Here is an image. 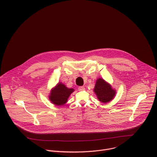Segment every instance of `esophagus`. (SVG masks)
Segmentation results:
<instances>
[{
    "instance_id": "obj_1",
    "label": "esophagus",
    "mask_w": 157,
    "mask_h": 157,
    "mask_svg": "<svg viewBox=\"0 0 157 157\" xmlns=\"http://www.w3.org/2000/svg\"><path fill=\"white\" fill-rule=\"evenodd\" d=\"M78 90H79V91H83V90H85V88L84 86H81L78 87Z\"/></svg>"
}]
</instances>
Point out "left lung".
I'll list each match as a JSON object with an SVG mask.
<instances>
[{"instance_id":"1","label":"left lung","mask_w":157,"mask_h":157,"mask_svg":"<svg viewBox=\"0 0 157 157\" xmlns=\"http://www.w3.org/2000/svg\"><path fill=\"white\" fill-rule=\"evenodd\" d=\"M94 92L98 99L103 103L110 102L116 94L115 90L113 89L110 84L102 78H98L97 80Z\"/></svg>"}]
</instances>
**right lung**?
Segmentation results:
<instances>
[{
	"label": "right lung",
	"instance_id": "add662e5",
	"mask_svg": "<svg viewBox=\"0 0 157 157\" xmlns=\"http://www.w3.org/2000/svg\"><path fill=\"white\" fill-rule=\"evenodd\" d=\"M74 91L73 88H68L64 84L59 83L52 90L49 99L56 105H62L67 102L69 97Z\"/></svg>",
	"mask_w": 157,
	"mask_h": 157
}]
</instances>
